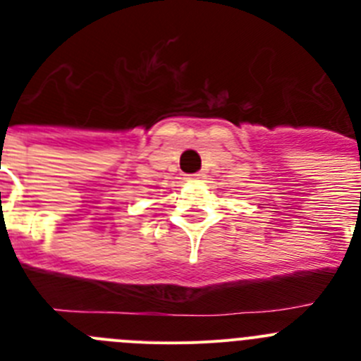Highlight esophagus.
<instances>
[{
	"instance_id": "34e87169",
	"label": "esophagus",
	"mask_w": 361,
	"mask_h": 361,
	"mask_svg": "<svg viewBox=\"0 0 361 361\" xmlns=\"http://www.w3.org/2000/svg\"><path fill=\"white\" fill-rule=\"evenodd\" d=\"M204 177V173H193V175H190V177L188 178H193V180H198V178H202Z\"/></svg>"
}]
</instances>
